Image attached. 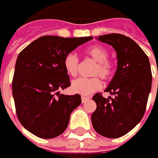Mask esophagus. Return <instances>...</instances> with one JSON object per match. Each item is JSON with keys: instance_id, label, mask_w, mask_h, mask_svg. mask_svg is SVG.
Listing matches in <instances>:
<instances>
[{"instance_id": "obj_1", "label": "esophagus", "mask_w": 158, "mask_h": 158, "mask_svg": "<svg viewBox=\"0 0 158 158\" xmlns=\"http://www.w3.org/2000/svg\"><path fill=\"white\" fill-rule=\"evenodd\" d=\"M82 98V103H85L86 101L89 99V97H85V96H82V98Z\"/></svg>"}]
</instances>
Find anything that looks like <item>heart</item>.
Masks as SVG:
<instances>
[{"label": "heart", "mask_w": 158, "mask_h": 158, "mask_svg": "<svg viewBox=\"0 0 158 158\" xmlns=\"http://www.w3.org/2000/svg\"><path fill=\"white\" fill-rule=\"evenodd\" d=\"M86 53L98 62L94 70L95 76H99L103 79H108L112 75V64L107 60L109 58V52L107 49L102 46H93L89 47L86 50ZM63 64L66 72L69 76H76L79 69V59L75 53L70 52L67 54L64 59ZM101 86V81L98 77H79L71 82L72 91L83 96H87L98 90Z\"/></svg>", "instance_id": "obj_1"}]
</instances>
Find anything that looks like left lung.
Listing matches in <instances>:
<instances>
[{"label": "left lung", "mask_w": 158, "mask_h": 158, "mask_svg": "<svg viewBox=\"0 0 158 158\" xmlns=\"http://www.w3.org/2000/svg\"><path fill=\"white\" fill-rule=\"evenodd\" d=\"M97 40L114 48L118 61L116 72L106 89L114 98L94 95L97 109L91 122L101 135L118 138L132 130L144 115L152 83L150 64L143 49L128 37L112 33Z\"/></svg>", "instance_id": "1"}]
</instances>
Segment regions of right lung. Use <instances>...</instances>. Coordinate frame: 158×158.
<instances>
[{"instance_id":"obj_1","label":"right lung","mask_w":158,"mask_h":158,"mask_svg":"<svg viewBox=\"0 0 158 158\" xmlns=\"http://www.w3.org/2000/svg\"><path fill=\"white\" fill-rule=\"evenodd\" d=\"M92 39L43 36L19 53L12 93L19 121L34 135L51 139L68 127L71 112L82 99L79 94L59 93L60 89L70 86L64 59L77 46Z\"/></svg>"}]
</instances>
